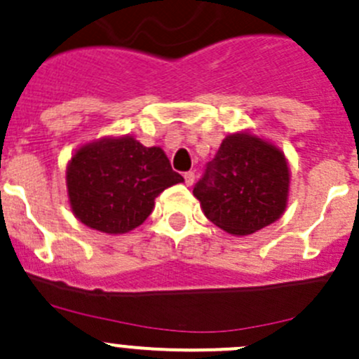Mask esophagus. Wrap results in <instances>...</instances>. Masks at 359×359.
Wrapping results in <instances>:
<instances>
[{
    "label": "esophagus",
    "mask_w": 359,
    "mask_h": 359,
    "mask_svg": "<svg viewBox=\"0 0 359 359\" xmlns=\"http://www.w3.org/2000/svg\"><path fill=\"white\" fill-rule=\"evenodd\" d=\"M183 178H184V183H187V187H191L195 181V175L191 171H188V172H184Z\"/></svg>",
    "instance_id": "obj_1"
}]
</instances>
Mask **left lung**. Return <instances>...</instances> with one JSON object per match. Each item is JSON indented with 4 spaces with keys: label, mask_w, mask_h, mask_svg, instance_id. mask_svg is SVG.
<instances>
[{
    "label": "left lung",
    "mask_w": 359,
    "mask_h": 359,
    "mask_svg": "<svg viewBox=\"0 0 359 359\" xmlns=\"http://www.w3.org/2000/svg\"><path fill=\"white\" fill-rule=\"evenodd\" d=\"M288 191L285 154L251 133L229 134L194 188L205 218L232 236H250L281 218Z\"/></svg>",
    "instance_id": "1"
}]
</instances>
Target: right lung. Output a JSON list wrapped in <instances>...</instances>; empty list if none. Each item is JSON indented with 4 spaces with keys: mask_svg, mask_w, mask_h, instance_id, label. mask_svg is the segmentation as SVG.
<instances>
[{
    "mask_svg": "<svg viewBox=\"0 0 359 359\" xmlns=\"http://www.w3.org/2000/svg\"><path fill=\"white\" fill-rule=\"evenodd\" d=\"M181 181L162 148H147L130 136L83 144L66 169L73 215L83 225L113 236L140 226L150 216L155 197Z\"/></svg>",
    "mask_w": 359,
    "mask_h": 359,
    "instance_id": "add662e5",
    "label": "right lung"
}]
</instances>
